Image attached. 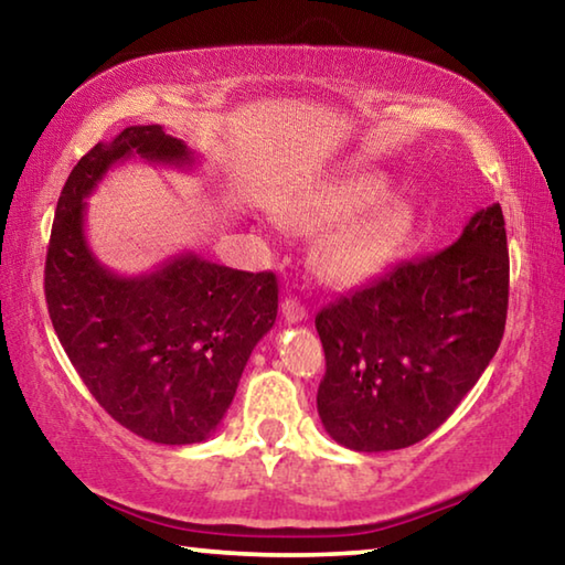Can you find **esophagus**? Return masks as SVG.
I'll return each instance as SVG.
<instances>
[{
    "label": "esophagus",
    "instance_id": "34e87169",
    "mask_svg": "<svg viewBox=\"0 0 565 565\" xmlns=\"http://www.w3.org/2000/svg\"><path fill=\"white\" fill-rule=\"evenodd\" d=\"M281 313H284V319L289 321V323H299V321H303L306 317H309L306 306H301L299 301L291 299V296L281 303Z\"/></svg>",
    "mask_w": 565,
    "mask_h": 565
}]
</instances>
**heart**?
Here are the masks:
<instances>
[{"label":"heart","mask_w":565,"mask_h":565,"mask_svg":"<svg viewBox=\"0 0 565 565\" xmlns=\"http://www.w3.org/2000/svg\"><path fill=\"white\" fill-rule=\"evenodd\" d=\"M388 191L381 171H341L301 186L276 209V218L299 236L323 234L313 269L321 281L349 289L384 274L414 228V206Z\"/></svg>","instance_id":"heart-1"}]
</instances>
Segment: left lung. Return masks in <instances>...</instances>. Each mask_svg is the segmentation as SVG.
<instances>
[{
	"instance_id": "obj_1",
	"label": "left lung",
	"mask_w": 565,
	"mask_h": 565,
	"mask_svg": "<svg viewBox=\"0 0 565 565\" xmlns=\"http://www.w3.org/2000/svg\"><path fill=\"white\" fill-rule=\"evenodd\" d=\"M505 311L509 246L501 206L491 204L444 252L398 264L317 313L327 434L363 454L424 441L499 351Z\"/></svg>"
}]
</instances>
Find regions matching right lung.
Returning <instances> with one entry per match:
<instances>
[{"label":"right lung","mask_w":565,"mask_h":565,"mask_svg":"<svg viewBox=\"0 0 565 565\" xmlns=\"http://www.w3.org/2000/svg\"><path fill=\"white\" fill-rule=\"evenodd\" d=\"M134 157L164 167L196 161L159 124L127 127L84 154L56 202L46 306L76 374L114 420L154 444H199L222 424L248 356L274 327L279 284L271 271L228 269L194 252L149 274L109 271L84 234L87 196Z\"/></svg>","instance_id":"1"}]
</instances>
